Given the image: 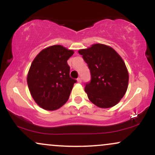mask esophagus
<instances>
[{"mask_svg": "<svg viewBox=\"0 0 155 155\" xmlns=\"http://www.w3.org/2000/svg\"><path fill=\"white\" fill-rule=\"evenodd\" d=\"M77 82L78 83H81V78H78V79H77Z\"/></svg>", "mask_w": 155, "mask_h": 155, "instance_id": "1", "label": "esophagus"}]
</instances>
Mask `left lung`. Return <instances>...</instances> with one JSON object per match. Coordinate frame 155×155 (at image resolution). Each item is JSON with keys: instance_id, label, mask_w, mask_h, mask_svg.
I'll return each mask as SVG.
<instances>
[{"instance_id": "left-lung-1", "label": "left lung", "mask_w": 155, "mask_h": 155, "mask_svg": "<svg viewBox=\"0 0 155 155\" xmlns=\"http://www.w3.org/2000/svg\"><path fill=\"white\" fill-rule=\"evenodd\" d=\"M78 52L91 74V81L84 87L89 100L99 108L114 106L128 87V71L123 59L113 48L103 44H94Z\"/></svg>"}]
</instances>
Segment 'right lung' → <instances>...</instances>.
Instances as JSON below:
<instances>
[{"label": "right lung", "mask_w": 155, "mask_h": 155, "mask_svg": "<svg viewBox=\"0 0 155 155\" xmlns=\"http://www.w3.org/2000/svg\"><path fill=\"white\" fill-rule=\"evenodd\" d=\"M74 53L62 45H53L42 49L32 62L27 82L32 97L43 109L54 111L68 100L76 81L70 77L67 60Z\"/></svg>", "instance_id": "1"}]
</instances>
